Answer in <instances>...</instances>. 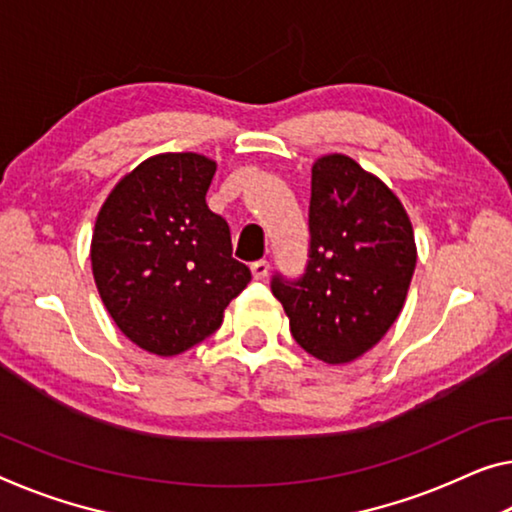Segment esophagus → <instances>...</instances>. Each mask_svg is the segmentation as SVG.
Returning <instances> with one entry per match:
<instances>
[{
	"instance_id": "34e87169",
	"label": "esophagus",
	"mask_w": 512,
	"mask_h": 512,
	"mask_svg": "<svg viewBox=\"0 0 512 512\" xmlns=\"http://www.w3.org/2000/svg\"><path fill=\"white\" fill-rule=\"evenodd\" d=\"M267 272H270V263L267 261L251 263V274H254V279H265Z\"/></svg>"
}]
</instances>
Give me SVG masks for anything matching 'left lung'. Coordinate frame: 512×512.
Returning a JSON list of instances; mask_svg holds the SVG:
<instances>
[{
	"label": "left lung",
	"mask_w": 512,
	"mask_h": 512,
	"mask_svg": "<svg viewBox=\"0 0 512 512\" xmlns=\"http://www.w3.org/2000/svg\"><path fill=\"white\" fill-rule=\"evenodd\" d=\"M309 263L272 277L290 334L325 364H348L380 343L403 311L416 267L412 222L380 178L334 153L311 169Z\"/></svg>",
	"instance_id": "8db88e82"
}]
</instances>
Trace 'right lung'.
Masks as SVG:
<instances>
[{"instance_id":"obj_1","label":"right lung","mask_w":512,"mask_h":512,"mask_svg":"<svg viewBox=\"0 0 512 512\" xmlns=\"http://www.w3.org/2000/svg\"><path fill=\"white\" fill-rule=\"evenodd\" d=\"M217 164L199 153L148 157L102 203L91 238L100 300L141 350L174 357L215 334L251 281L231 231L206 203Z\"/></svg>"}]
</instances>
